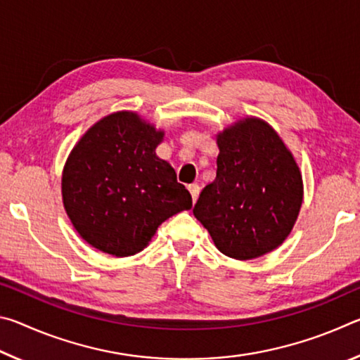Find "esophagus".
Instances as JSON below:
<instances>
[{
  "label": "esophagus",
  "mask_w": 360,
  "mask_h": 360,
  "mask_svg": "<svg viewBox=\"0 0 360 360\" xmlns=\"http://www.w3.org/2000/svg\"><path fill=\"white\" fill-rule=\"evenodd\" d=\"M188 192H191V195H192L193 203L197 202L198 195H200V186L198 184H191V186H188Z\"/></svg>",
  "instance_id": "esophagus-1"
}]
</instances>
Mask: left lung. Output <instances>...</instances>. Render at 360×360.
<instances>
[{"label":"left lung","instance_id":"obj_1","mask_svg":"<svg viewBox=\"0 0 360 360\" xmlns=\"http://www.w3.org/2000/svg\"><path fill=\"white\" fill-rule=\"evenodd\" d=\"M216 179L193 214L219 251L249 260L288 238L302 206V176L290 152L259 119L240 120L217 136Z\"/></svg>","mask_w":360,"mask_h":360}]
</instances>
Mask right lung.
<instances>
[{
	"label": "right lung",
	"mask_w": 360,
	"mask_h": 360,
	"mask_svg": "<svg viewBox=\"0 0 360 360\" xmlns=\"http://www.w3.org/2000/svg\"><path fill=\"white\" fill-rule=\"evenodd\" d=\"M163 133L135 112H114L81 138L66 162L65 210L82 238L100 251L129 257L192 197L168 162L155 155Z\"/></svg>",
	"instance_id": "right-lung-1"
}]
</instances>
